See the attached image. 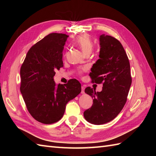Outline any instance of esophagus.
<instances>
[{
	"instance_id": "obj_1",
	"label": "esophagus",
	"mask_w": 156,
	"mask_h": 156,
	"mask_svg": "<svg viewBox=\"0 0 156 156\" xmlns=\"http://www.w3.org/2000/svg\"><path fill=\"white\" fill-rule=\"evenodd\" d=\"M81 94H84V90H85V87H81Z\"/></svg>"
}]
</instances>
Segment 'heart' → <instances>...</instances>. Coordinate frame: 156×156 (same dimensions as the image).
<instances>
[{
    "label": "heart",
    "instance_id": "b5f03b06",
    "mask_svg": "<svg viewBox=\"0 0 156 156\" xmlns=\"http://www.w3.org/2000/svg\"><path fill=\"white\" fill-rule=\"evenodd\" d=\"M74 44L80 48L84 55L90 54L93 49V43L88 35H80L76 39Z\"/></svg>",
    "mask_w": 156,
    "mask_h": 156
}]
</instances>
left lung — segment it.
<instances>
[{
  "label": "left lung",
  "mask_w": 156,
  "mask_h": 156,
  "mask_svg": "<svg viewBox=\"0 0 156 156\" xmlns=\"http://www.w3.org/2000/svg\"><path fill=\"white\" fill-rule=\"evenodd\" d=\"M99 40V59L92 66L90 76L93 82L102 83V90L85 89L93 98V104L84 112V117L94 125L107 123L117 117L126 103L132 82L130 64L120 41L104 34Z\"/></svg>",
  "instance_id": "1"
}]
</instances>
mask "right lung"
Listing matches in <instances>:
<instances>
[{
	"label": "right lung",
	"mask_w": 156,
	"mask_h": 156,
	"mask_svg": "<svg viewBox=\"0 0 156 156\" xmlns=\"http://www.w3.org/2000/svg\"><path fill=\"white\" fill-rule=\"evenodd\" d=\"M68 35L52 33L29 49L21 66L20 90L29 113L36 121L52 124L60 120L66 105L81 92L76 79L56 85L55 69L63 67L62 51Z\"/></svg>",
	"instance_id": "1"
}]
</instances>
